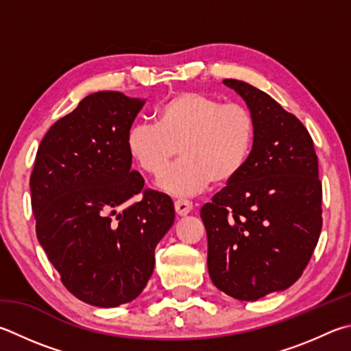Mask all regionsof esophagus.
Masks as SVG:
<instances>
[{
	"label": "esophagus",
	"mask_w": 351,
	"mask_h": 351,
	"mask_svg": "<svg viewBox=\"0 0 351 351\" xmlns=\"http://www.w3.org/2000/svg\"><path fill=\"white\" fill-rule=\"evenodd\" d=\"M192 208H193V204L187 199H176L175 201V210L180 216L189 215L190 212H192Z\"/></svg>",
	"instance_id": "obj_1"
}]
</instances>
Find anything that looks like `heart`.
Segmentation results:
<instances>
[{
	"mask_svg": "<svg viewBox=\"0 0 351 351\" xmlns=\"http://www.w3.org/2000/svg\"><path fill=\"white\" fill-rule=\"evenodd\" d=\"M155 124L127 133L130 156L145 173L159 175L180 149L182 159L156 186L171 196H193L208 184H228L245 169L256 141V118L247 106L197 92H181L155 109Z\"/></svg>",
	"mask_w": 351,
	"mask_h": 351,
	"instance_id": "b5f03b06",
	"label": "heart"
}]
</instances>
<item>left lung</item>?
I'll use <instances>...</instances> for the list:
<instances>
[{
  "label": "left lung",
  "mask_w": 351,
  "mask_h": 351,
  "mask_svg": "<svg viewBox=\"0 0 351 351\" xmlns=\"http://www.w3.org/2000/svg\"><path fill=\"white\" fill-rule=\"evenodd\" d=\"M256 118L245 169L201 208L212 282L239 301H256L295 284L322 228V186L313 139L270 95L222 81Z\"/></svg>",
  "instance_id": "left-lung-1"
}]
</instances>
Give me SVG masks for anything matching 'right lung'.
<instances>
[{
  "mask_svg": "<svg viewBox=\"0 0 351 351\" xmlns=\"http://www.w3.org/2000/svg\"><path fill=\"white\" fill-rule=\"evenodd\" d=\"M143 106L121 92L88 95L50 127L30 176L38 241L66 289L97 307L139 296L175 221L170 196L144 190L132 170L127 133Z\"/></svg>",
  "mask_w": 351,
  "mask_h": 351,
  "instance_id": "right-lung-1",
  "label": "right lung"
}]
</instances>
